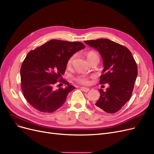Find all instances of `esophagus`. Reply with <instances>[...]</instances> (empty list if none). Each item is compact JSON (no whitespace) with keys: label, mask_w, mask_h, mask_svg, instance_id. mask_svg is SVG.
I'll list each match as a JSON object with an SVG mask.
<instances>
[{"label":"esophagus","mask_w":154,"mask_h":154,"mask_svg":"<svg viewBox=\"0 0 154 154\" xmlns=\"http://www.w3.org/2000/svg\"><path fill=\"white\" fill-rule=\"evenodd\" d=\"M81 89H82V91H83L85 92H88L90 90L88 88H86V87H82Z\"/></svg>","instance_id":"esophagus-1"}]
</instances>
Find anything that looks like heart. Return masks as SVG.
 Returning <instances> with one entry per match:
<instances>
[{
    "mask_svg": "<svg viewBox=\"0 0 154 154\" xmlns=\"http://www.w3.org/2000/svg\"><path fill=\"white\" fill-rule=\"evenodd\" d=\"M86 55H87V58L88 60L91 59V58H92V57L97 56L96 53L94 52V51H92L88 52ZM74 58H75V55H72V56H71L69 58V59L68 60V62H67V64L68 65H71V63H72V60L74 59ZM75 79H76L77 82H78L79 83H82V84H88V82H89L88 78L86 76H85V75H79V76H76L75 78Z\"/></svg>",
    "mask_w": 154,
    "mask_h": 154,
    "instance_id": "obj_1",
    "label": "heart"
}]
</instances>
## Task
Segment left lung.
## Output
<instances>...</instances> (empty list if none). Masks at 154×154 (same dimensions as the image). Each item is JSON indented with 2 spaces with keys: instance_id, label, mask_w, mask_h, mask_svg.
Wrapping results in <instances>:
<instances>
[{
  "instance_id": "8db88e82",
  "label": "left lung",
  "mask_w": 154,
  "mask_h": 154,
  "mask_svg": "<svg viewBox=\"0 0 154 154\" xmlns=\"http://www.w3.org/2000/svg\"><path fill=\"white\" fill-rule=\"evenodd\" d=\"M85 43L96 50L103 59L104 69L100 84L108 83L95 103L98 109L108 113L117 112L129 101L137 75L136 63L126 47L108 39L85 41Z\"/></svg>"
}]
</instances>
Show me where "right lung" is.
Masks as SVG:
<instances>
[{
  "label": "right lung",
  "instance_id": "right-lung-1",
  "mask_svg": "<svg viewBox=\"0 0 154 154\" xmlns=\"http://www.w3.org/2000/svg\"><path fill=\"white\" fill-rule=\"evenodd\" d=\"M85 48L80 42L53 39L29 53L21 67L20 76L23 95L32 106L41 112L51 113L63 105L75 87L60 78L69 58ZM59 79L65 87L55 89Z\"/></svg>",
  "mask_w": 154,
  "mask_h": 154
}]
</instances>
